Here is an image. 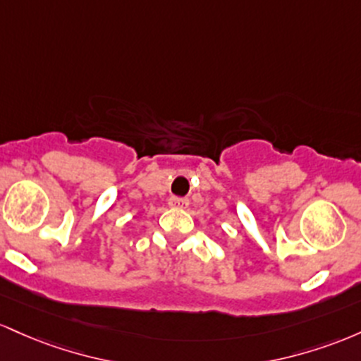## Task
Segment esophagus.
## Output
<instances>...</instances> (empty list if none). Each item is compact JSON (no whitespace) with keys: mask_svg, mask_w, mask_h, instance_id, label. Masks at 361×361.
Instances as JSON below:
<instances>
[{"mask_svg":"<svg viewBox=\"0 0 361 361\" xmlns=\"http://www.w3.org/2000/svg\"><path fill=\"white\" fill-rule=\"evenodd\" d=\"M169 204L172 206V208L185 209L189 206V200H188V197H170Z\"/></svg>","mask_w":361,"mask_h":361,"instance_id":"esophagus-1","label":"esophagus"}]
</instances>
